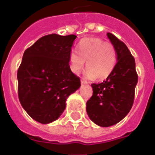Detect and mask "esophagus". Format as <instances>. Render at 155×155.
I'll return each mask as SVG.
<instances>
[{"mask_svg":"<svg viewBox=\"0 0 155 155\" xmlns=\"http://www.w3.org/2000/svg\"><path fill=\"white\" fill-rule=\"evenodd\" d=\"M87 80H85L84 79H81V84H87Z\"/></svg>","mask_w":155,"mask_h":155,"instance_id":"obj_1","label":"esophagus"}]
</instances>
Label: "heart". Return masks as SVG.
Listing matches in <instances>:
<instances>
[{"mask_svg": "<svg viewBox=\"0 0 155 155\" xmlns=\"http://www.w3.org/2000/svg\"><path fill=\"white\" fill-rule=\"evenodd\" d=\"M86 63V75L89 79L105 80L113 72L117 63L115 48L100 38H84L78 46V52L72 50L69 54L71 71L79 74Z\"/></svg>", "mask_w": 155, "mask_h": 155, "instance_id": "obj_1", "label": "heart"}]
</instances>
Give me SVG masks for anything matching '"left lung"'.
Segmentation results:
<instances>
[{"label": "left lung", "instance_id": "obj_1", "mask_svg": "<svg viewBox=\"0 0 155 155\" xmlns=\"http://www.w3.org/2000/svg\"><path fill=\"white\" fill-rule=\"evenodd\" d=\"M117 53V62L113 72L101 84H92V97L86 110L90 119L102 127H108L122 120L132 108L137 83L135 59L126 45L108 33Z\"/></svg>", "mask_w": 155, "mask_h": 155}]
</instances>
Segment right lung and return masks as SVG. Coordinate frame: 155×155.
<instances>
[{
  "instance_id": "right-lung-1",
  "label": "right lung",
  "mask_w": 155,
  "mask_h": 155,
  "mask_svg": "<svg viewBox=\"0 0 155 155\" xmlns=\"http://www.w3.org/2000/svg\"><path fill=\"white\" fill-rule=\"evenodd\" d=\"M75 38L74 35H46L24 52L17 74L18 98L38 122L57 120L65 109L67 98L80 87V79L69 66Z\"/></svg>"
}]
</instances>
